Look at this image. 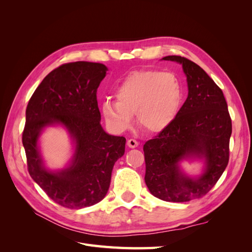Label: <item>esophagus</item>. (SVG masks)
I'll use <instances>...</instances> for the list:
<instances>
[{
  "mask_svg": "<svg viewBox=\"0 0 252 252\" xmlns=\"http://www.w3.org/2000/svg\"><path fill=\"white\" fill-rule=\"evenodd\" d=\"M127 145H128L129 148H135V147L139 146V142L134 140V139H130V140L127 141Z\"/></svg>",
  "mask_w": 252,
  "mask_h": 252,
  "instance_id": "34e87169",
  "label": "esophagus"
}]
</instances>
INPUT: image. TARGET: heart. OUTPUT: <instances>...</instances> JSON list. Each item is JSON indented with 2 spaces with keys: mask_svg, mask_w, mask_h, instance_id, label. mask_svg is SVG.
Listing matches in <instances>:
<instances>
[{
  "mask_svg": "<svg viewBox=\"0 0 252 252\" xmlns=\"http://www.w3.org/2000/svg\"><path fill=\"white\" fill-rule=\"evenodd\" d=\"M113 101L107 97L101 112L114 131L131 126L135 113L139 125L148 132H159L178 117L183 103V87L172 72L157 70L135 71L122 81Z\"/></svg>",
  "mask_w": 252,
  "mask_h": 252,
  "instance_id": "1",
  "label": "heart"
}]
</instances>
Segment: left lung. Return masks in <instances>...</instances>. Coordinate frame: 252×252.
Here are the masks:
<instances>
[{
  "label": "left lung",
  "mask_w": 252,
  "mask_h": 252,
  "mask_svg": "<svg viewBox=\"0 0 252 252\" xmlns=\"http://www.w3.org/2000/svg\"><path fill=\"white\" fill-rule=\"evenodd\" d=\"M183 66L188 96L173 123L144 144L145 183L152 195L166 202L199 199L217 184L229 161L231 118L223 91L202 68L184 57L168 56ZM205 158L197 179L182 174L178 162L186 157Z\"/></svg>",
  "instance_id": "1"
}]
</instances>
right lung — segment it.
Wrapping results in <instances>:
<instances>
[{"instance_id": "1", "label": "right lung", "mask_w": 252, "mask_h": 252, "mask_svg": "<svg viewBox=\"0 0 252 252\" xmlns=\"http://www.w3.org/2000/svg\"><path fill=\"white\" fill-rule=\"evenodd\" d=\"M107 67L72 62L48 73L30 97L22 142L30 177L52 201L70 209L89 207L107 193L114 163L125 152L126 139L102 128L96 91ZM52 124L65 126L76 143L72 165L53 173L44 169L37 139Z\"/></svg>"}]
</instances>
